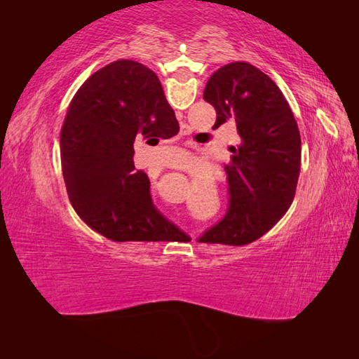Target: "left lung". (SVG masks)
I'll return each mask as SVG.
<instances>
[{
	"instance_id": "8db88e82",
	"label": "left lung",
	"mask_w": 359,
	"mask_h": 359,
	"mask_svg": "<svg viewBox=\"0 0 359 359\" xmlns=\"http://www.w3.org/2000/svg\"><path fill=\"white\" fill-rule=\"evenodd\" d=\"M204 100L217 111L215 128L236 121L241 142L226 166L228 209L199 242L244 245L280 220L296 193L301 136L280 88L245 62L222 66L210 76Z\"/></svg>"
}]
</instances>
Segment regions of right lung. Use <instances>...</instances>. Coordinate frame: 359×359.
<instances>
[{
  "label": "right lung",
  "mask_w": 359,
  "mask_h": 359,
  "mask_svg": "<svg viewBox=\"0 0 359 359\" xmlns=\"http://www.w3.org/2000/svg\"><path fill=\"white\" fill-rule=\"evenodd\" d=\"M179 133L160 79L118 60L83 82L66 114L60 147L69 201L104 238L168 241L185 236L155 208L147 174L135 168V141L156 145Z\"/></svg>",
  "instance_id": "obj_1"
}]
</instances>
